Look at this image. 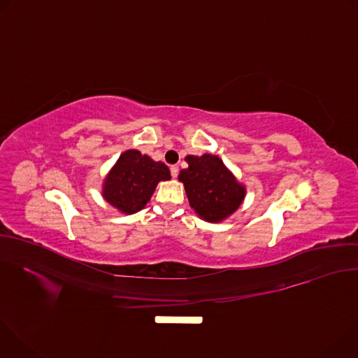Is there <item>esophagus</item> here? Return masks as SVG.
I'll list each match as a JSON object with an SVG mask.
<instances>
[{
  "instance_id": "obj_1",
  "label": "esophagus",
  "mask_w": 358,
  "mask_h": 358,
  "mask_svg": "<svg viewBox=\"0 0 358 358\" xmlns=\"http://www.w3.org/2000/svg\"><path fill=\"white\" fill-rule=\"evenodd\" d=\"M170 171H171V176L176 178V177L178 176L180 169H178V166H171V167H170Z\"/></svg>"
}]
</instances>
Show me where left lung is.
<instances>
[{
    "instance_id": "1",
    "label": "left lung",
    "mask_w": 358,
    "mask_h": 358,
    "mask_svg": "<svg viewBox=\"0 0 358 358\" xmlns=\"http://www.w3.org/2000/svg\"><path fill=\"white\" fill-rule=\"evenodd\" d=\"M185 162L188 169L180 171L178 180L201 220L221 222L239 208L246 189L218 156H187Z\"/></svg>"
}]
</instances>
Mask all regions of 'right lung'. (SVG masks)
I'll use <instances>...</instances> for the list:
<instances>
[{
	"label": "right lung",
	"instance_id": "obj_1",
	"mask_svg": "<svg viewBox=\"0 0 358 358\" xmlns=\"http://www.w3.org/2000/svg\"><path fill=\"white\" fill-rule=\"evenodd\" d=\"M169 167L138 150H127L109 171L103 184V198L123 214H134L145 207L160 181L170 180Z\"/></svg>",
	"mask_w": 358,
	"mask_h": 358
}]
</instances>
